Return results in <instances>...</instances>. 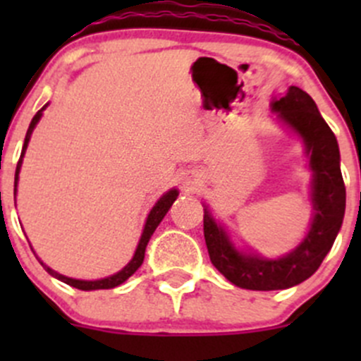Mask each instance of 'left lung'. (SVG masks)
Wrapping results in <instances>:
<instances>
[{
    "instance_id": "obj_1",
    "label": "left lung",
    "mask_w": 361,
    "mask_h": 361,
    "mask_svg": "<svg viewBox=\"0 0 361 361\" xmlns=\"http://www.w3.org/2000/svg\"><path fill=\"white\" fill-rule=\"evenodd\" d=\"M272 110L286 126L300 134L314 173V218L304 241L292 253L278 260L243 255L232 246L207 207L204 209V239L211 264L232 285L260 292L285 290L311 278L332 248L345 209V187L338 166L341 155L337 140L329 123L319 115L312 97L292 85L286 96L272 101Z\"/></svg>"
}]
</instances>
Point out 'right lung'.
<instances>
[{
    "label": "right lung",
    "mask_w": 361,
    "mask_h": 361,
    "mask_svg": "<svg viewBox=\"0 0 361 361\" xmlns=\"http://www.w3.org/2000/svg\"><path fill=\"white\" fill-rule=\"evenodd\" d=\"M45 110V106L42 108L38 113H36L35 116H32L31 123H29V129H27V134H25V140H24V147H23V152H20V159L19 162H17V169H16V185H13V194L17 192V180H19V171H20V164H23V157H24V152L25 148H27V143H29V137H31V133L32 129H35V126L38 123L39 116H42V111ZM178 197V190H169L167 192L164 197L159 199V202L155 204L154 209L150 211V214H148L147 218V224H145V231H143V235H141L140 239V245H137V250L136 253H134L133 260L129 262V264L126 265V267L122 269L120 272H116V274L110 276V278H104V279H97V281H80V279H71V278H66V276L59 274V272L52 271L50 267H47L45 264H43L42 260L38 258L39 264L45 267V271L49 272L50 276H54V278H57L59 281L66 283V285L73 286V288H78V290H85V292H89V290H110V288H115V286L122 285L123 281H127V279L130 278V276L134 274V272L137 271V269L141 267V264H143V258H145V250H147V245L148 241H150L152 234L155 232V228L159 227V224L162 221V218L166 216V213L169 211V207L173 206V202L176 201Z\"/></svg>",
    "instance_id": "add662e5"
}]
</instances>
